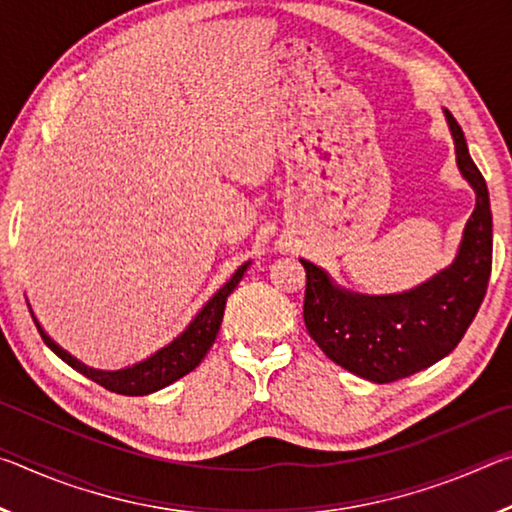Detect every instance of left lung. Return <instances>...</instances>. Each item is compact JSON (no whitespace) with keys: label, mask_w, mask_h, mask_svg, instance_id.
<instances>
[{"label":"left lung","mask_w":512,"mask_h":512,"mask_svg":"<svg viewBox=\"0 0 512 512\" xmlns=\"http://www.w3.org/2000/svg\"><path fill=\"white\" fill-rule=\"evenodd\" d=\"M456 164L476 194L452 266L420 287L393 296H363L336 287L323 268L300 259L307 273L305 325L329 359L375 384L420 372L447 357L479 311L492 271L488 185L467 151L465 135L445 110Z\"/></svg>","instance_id":"1"}]
</instances>
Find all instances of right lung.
<instances>
[{"label":"right lung","instance_id":"add662e5","mask_svg":"<svg viewBox=\"0 0 512 512\" xmlns=\"http://www.w3.org/2000/svg\"><path fill=\"white\" fill-rule=\"evenodd\" d=\"M250 262L241 264L235 275L230 277L223 287L214 293V296L207 300V305L198 311L196 318L187 325V329L180 336H176L169 345H164L162 350L151 354L149 359H144L140 363H135L131 368L124 370H97L81 363L79 359H74L72 354L65 352L56 341H51L45 334V329L40 327V323L33 316V323H36L38 332L42 336V341L47 343V348L51 352H56L60 359H63L67 366H72L74 370H79L81 375H85L92 381H97L99 386L108 388L112 393L119 395H149L160 391V388L173 384L180 377H185L187 372H192L198 363L203 361L207 350L212 348V343L219 334L221 320H223V309H225V300L235 287L239 284L241 277H244L246 268Z\"/></svg>","mask_w":512,"mask_h":512}]
</instances>
